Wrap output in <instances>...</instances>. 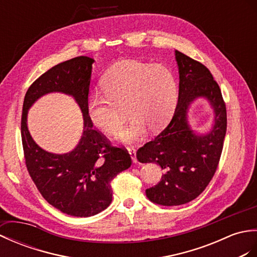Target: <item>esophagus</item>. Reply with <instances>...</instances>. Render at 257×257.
Wrapping results in <instances>:
<instances>
[{"mask_svg": "<svg viewBox=\"0 0 257 257\" xmlns=\"http://www.w3.org/2000/svg\"><path fill=\"white\" fill-rule=\"evenodd\" d=\"M128 153H130V156L132 158V162L134 164L138 163V159H136V151L134 147H128Z\"/></svg>", "mask_w": 257, "mask_h": 257, "instance_id": "34e87169", "label": "esophagus"}]
</instances>
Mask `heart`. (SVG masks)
<instances>
[{
  "instance_id": "obj_1",
  "label": "heart",
  "mask_w": 257,
  "mask_h": 257,
  "mask_svg": "<svg viewBox=\"0 0 257 257\" xmlns=\"http://www.w3.org/2000/svg\"><path fill=\"white\" fill-rule=\"evenodd\" d=\"M101 87L106 98L99 93L90 96L88 118L102 132L114 134L124 124L125 109L132 121L114 138L122 144L142 140L147 127L159 131L166 126L178 99V84L168 68L136 60L111 67Z\"/></svg>"
}]
</instances>
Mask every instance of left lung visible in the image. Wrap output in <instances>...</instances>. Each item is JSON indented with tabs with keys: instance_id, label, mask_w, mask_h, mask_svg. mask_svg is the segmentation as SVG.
Wrapping results in <instances>:
<instances>
[{
	"instance_id": "left-lung-1",
	"label": "left lung",
	"mask_w": 257,
	"mask_h": 257,
	"mask_svg": "<svg viewBox=\"0 0 257 257\" xmlns=\"http://www.w3.org/2000/svg\"><path fill=\"white\" fill-rule=\"evenodd\" d=\"M179 73L178 103L172 121L155 140L136 153L140 163H156L165 174L146 197L161 206H180L196 199L212 179L226 133V109L221 90L206 66L175 50ZM206 99L214 111L207 133H197L189 122L191 105Z\"/></svg>"
}]
</instances>
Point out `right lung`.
Wrapping results in <instances>:
<instances>
[{
    "mask_svg": "<svg viewBox=\"0 0 257 257\" xmlns=\"http://www.w3.org/2000/svg\"><path fill=\"white\" fill-rule=\"evenodd\" d=\"M93 58L80 56L56 65L28 88L23 103L21 134L27 170L48 203L61 212L87 218L98 214L112 201L110 182L132 165L128 153L113 147L93 130L87 114ZM59 92L72 96L84 118L82 138L72 151L55 154L32 140L27 114L42 96Z\"/></svg>",
    "mask_w": 257,
    "mask_h": 257,
    "instance_id": "1",
    "label": "right lung"
}]
</instances>
